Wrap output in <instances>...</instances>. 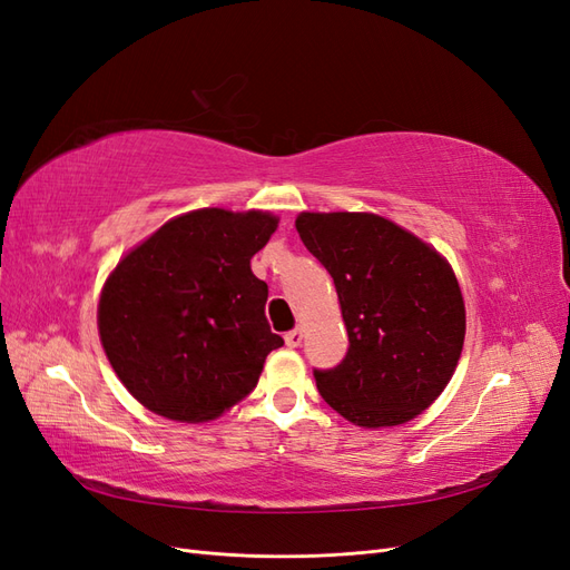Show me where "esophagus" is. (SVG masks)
Returning <instances> with one entry per match:
<instances>
[{
	"mask_svg": "<svg viewBox=\"0 0 570 570\" xmlns=\"http://www.w3.org/2000/svg\"><path fill=\"white\" fill-rule=\"evenodd\" d=\"M302 340H304V331H302V327H295V331L285 333V342H287V347H299Z\"/></svg>",
	"mask_w": 570,
	"mask_h": 570,
	"instance_id": "34e87169",
	"label": "esophagus"
}]
</instances>
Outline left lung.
Returning <instances> with one entry per match:
<instances>
[{
    "label": "left lung",
    "instance_id": "8db88e82",
    "mask_svg": "<svg viewBox=\"0 0 570 570\" xmlns=\"http://www.w3.org/2000/svg\"><path fill=\"white\" fill-rule=\"evenodd\" d=\"M297 233L331 273L350 335L335 368H314L321 396L361 428L416 419L461 356L465 308L454 271L375 214H302Z\"/></svg>",
    "mask_w": 570,
    "mask_h": 570
}]
</instances>
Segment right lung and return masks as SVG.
Masks as SVG:
<instances>
[{
	"label": "right lung",
	"instance_id": "obj_1",
	"mask_svg": "<svg viewBox=\"0 0 570 570\" xmlns=\"http://www.w3.org/2000/svg\"><path fill=\"white\" fill-rule=\"evenodd\" d=\"M278 228L264 212L199 209L168 220L109 275L99 337L120 383L170 421L220 416L283 347L252 256Z\"/></svg>",
	"mask_w": 570,
	"mask_h": 570
}]
</instances>
